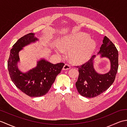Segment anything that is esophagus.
<instances>
[{
  "label": "esophagus",
  "mask_w": 127,
  "mask_h": 127,
  "mask_svg": "<svg viewBox=\"0 0 127 127\" xmlns=\"http://www.w3.org/2000/svg\"><path fill=\"white\" fill-rule=\"evenodd\" d=\"M69 69H70V65L69 64H65V65H64L63 68V70H68Z\"/></svg>",
  "instance_id": "34e87169"
}]
</instances>
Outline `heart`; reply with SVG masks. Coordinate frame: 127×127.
<instances>
[{
  "label": "heart",
  "mask_w": 127,
  "mask_h": 127,
  "mask_svg": "<svg viewBox=\"0 0 127 127\" xmlns=\"http://www.w3.org/2000/svg\"><path fill=\"white\" fill-rule=\"evenodd\" d=\"M86 33H79L67 35L59 42L61 48L57 51L58 55L64 56V51H70L69 57L73 63L81 64L86 63L91 58L96 48V42L90 39Z\"/></svg>",
  "instance_id": "heart-1"
}]
</instances>
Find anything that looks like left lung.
<instances>
[{
  "label": "left lung",
  "instance_id": "left-lung-1",
  "mask_svg": "<svg viewBox=\"0 0 127 127\" xmlns=\"http://www.w3.org/2000/svg\"><path fill=\"white\" fill-rule=\"evenodd\" d=\"M98 55L108 58L111 63L109 71L99 74L94 68L95 55L92 56L86 63L78 66L79 75L76 87L80 94L86 98H93L107 90L114 83L118 68V53L116 47L105 36Z\"/></svg>",
  "mask_w": 127,
  "mask_h": 127
}]
</instances>
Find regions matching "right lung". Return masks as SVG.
<instances>
[{"mask_svg":"<svg viewBox=\"0 0 127 127\" xmlns=\"http://www.w3.org/2000/svg\"><path fill=\"white\" fill-rule=\"evenodd\" d=\"M37 40L32 33L21 37L11 49L7 62L8 71L13 83L22 92L32 97L45 95L64 65L63 63L54 64L41 59L37 62L35 68L27 72L21 71L17 66L20 62L19 52L26 46Z\"/></svg>","mask_w":127,"mask_h":127,"instance_id":"1","label":"right lung"}]
</instances>
